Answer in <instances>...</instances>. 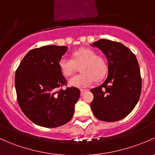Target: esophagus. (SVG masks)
<instances>
[{
  "instance_id": "esophagus-1",
  "label": "esophagus",
  "mask_w": 155,
  "mask_h": 155,
  "mask_svg": "<svg viewBox=\"0 0 155 155\" xmlns=\"http://www.w3.org/2000/svg\"><path fill=\"white\" fill-rule=\"evenodd\" d=\"M81 95H83V94H84V93H85V92H87V89H81Z\"/></svg>"
}]
</instances>
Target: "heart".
Returning <instances> with one entry per match:
<instances>
[{"mask_svg":"<svg viewBox=\"0 0 155 155\" xmlns=\"http://www.w3.org/2000/svg\"><path fill=\"white\" fill-rule=\"evenodd\" d=\"M72 58H62L58 61L60 71L66 77H70L80 67L82 73L73 77L69 84L74 87H87L94 80L99 81L105 76L107 71L105 58L97 54L90 48H81L73 52Z\"/></svg>","mask_w":155,"mask_h":155,"instance_id":"heart-1","label":"heart"}]
</instances>
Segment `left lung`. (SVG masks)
<instances>
[{"mask_svg":"<svg viewBox=\"0 0 155 155\" xmlns=\"http://www.w3.org/2000/svg\"><path fill=\"white\" fill-rule=\"evenodd\" d=\"M92 46L106 56L108 74L103 84L91 90V110L102 121H118L131 113L140 97L142 79L137 59L120 42L100 39Z\"/></svg>","mask_w":155,"mask_h":155,"instance_id":"obj_1","label":"left lung"}]
</instances>
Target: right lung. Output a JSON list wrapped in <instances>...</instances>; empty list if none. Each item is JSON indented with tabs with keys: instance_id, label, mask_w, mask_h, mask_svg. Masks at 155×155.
I'll use <instances>...</instances> for the list:
<instances>
[{
	"instance_id": "1",
	"label": "right lung",
	"mask_w": 155,
	"mask_h": 155,
	"mask_svg": "<svg viewBox=\"0 0 155 155\" xmlns=\"http://www.w3.org/2000/svg\"><path fill=\"white\" fill-rule=\"evenodd\" d=\"M67 50V47L56 45L32 49L16 70L15 84L19 106L27 118L40 126L56 128L68 123L80 97L77 87L61 88L67 80L58 61Z\"/></svg>"
}]
</instances>
